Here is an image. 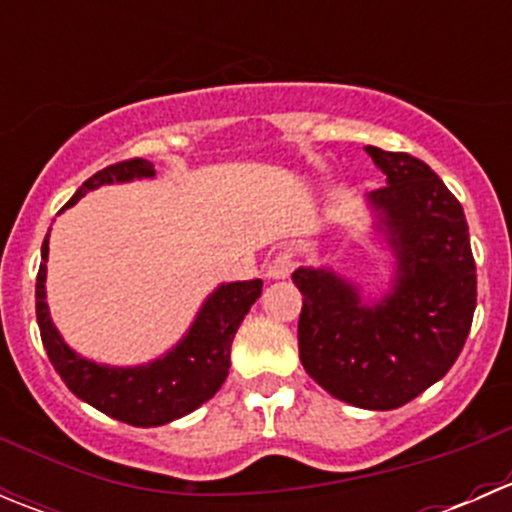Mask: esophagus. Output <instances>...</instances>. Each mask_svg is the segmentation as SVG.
Here are the masks:
<instances>
[{
	"mask_svg": "<svg viewBox=\"0 0 512 512\" xmlns=\"http://www.w3.org/2000/svg\"><path fill=\"white\" fill-rule=\"evenodd\" d=\"M294 267V255L292 250H280L277 255H272L265 265V275L272 280H285Z\"/></svg>",
	"mask_w": 512,
	"mask_h": 512,
	"instance_id": "obj_1",
	"label": "esophagus"
}]
</instances>
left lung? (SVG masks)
<instances>
[{
    "label": "left lung",
    "instance_id": "obj_1",
    "mask_svg": "<svg viewBox=\"0 0 512 512\" xmlns=\"http://www.w3.org/2000/svg\"><path fill=\"white\" fill-rule=\"evenodd\" d=\"M386 175L369 195L396 272L379 302L332 270L299 267L304 371L334 399L391 411L446 376L476 312V262L461 203L423 160L366 146Z\"/></svg>",
    "mask_w": 512,
    "mask_h": 512
}]
</instances>
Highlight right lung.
<instances>
[{
  "label": "right lung",
  "mask_w": 512,
  "mask_h": 512,
  "mask_svg": "<svg viewBox=\"0 0 512 512\" xmlns=\"http://www.w3.org/2000/svg\"><path fill=\"white\" fill-rule=\"evenodd\" d=\"M151 160L131 158L108 165L91 175L64 205L71 208L89 190L108 183H128L133 178H153ZM46 257L49 235L41 245V265L36 275V322L49 361L69 391L101 414L131 426H163L190 414L213 399L227 379L230 347L237 327L262 294V280L220 285L205 299L193 327L160 359L143 366H106L84 359L61 339L46 307Z\"/></svg>",
  "instance_id": "1"
}]
</instances>
